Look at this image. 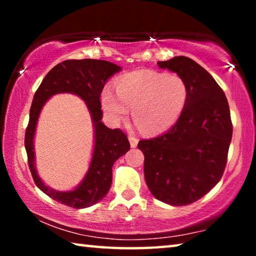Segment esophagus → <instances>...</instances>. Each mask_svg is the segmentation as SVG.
Instances as JSON below:
<instances>
[{
    "instance_id": "esophagus-1",
    "label": "esophagus",
    "mask_w": 256,
    "mask_h": 256,
    "mask_svg": "<svg viewBox=\"0 0 256 256\" xmlns=\"http://www.w3.org/2000/svg\"><path fill=\"white\" fill-rule=\"evenodd\" d=\"M128 141H130V144H131L132 148H136L138 144V138L136 136H134L133 134H128Z\"/></svg>"
}]
</instances>
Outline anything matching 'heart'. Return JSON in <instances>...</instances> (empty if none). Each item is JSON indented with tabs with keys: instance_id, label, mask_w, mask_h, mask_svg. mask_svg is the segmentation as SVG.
Returning a JSON list of instances; mask_svg holds the SVG:
<instances>
[{
	"instance_id": "heart-1",
	"label": "heart",
	"mask_w": 256,
	"mask_h": 256,
	"mask_svg": "<svg viewBox=\"0 0 256 256\" xmlns=\"http://www.w3.org/2000/svg\"><path fill=\"white\" fill-rule=\"evenodd\" d=\"M116 94L107 88L102 105L107 118L120 124L132 108L133 118L146 132L159 133L172 128L188 102V86L177 74L152 70L134 71L116 81Z\"/></svg>"
}]
</instances>
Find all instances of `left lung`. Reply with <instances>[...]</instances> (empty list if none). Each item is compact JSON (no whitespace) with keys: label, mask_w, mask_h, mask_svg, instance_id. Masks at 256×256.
<instances>
[{"label":"left lung","mask_w":256,"mask_h":256,"mask_svg":"<svg viewBox=\"0 0 256 256\" xmlns=\"http://www.w3.org/2000/svg\"><path fill=\"white\" fill-rule=\"evenodd\" d=\"M183 78L190 96L183 114L170 131L138 148L144 154L150 192L170 206H188L204 196L222 180L232 136L226 94L196 60L176 56L158 62Z\"/></svg>","instance_id":"1"}]
</instances>
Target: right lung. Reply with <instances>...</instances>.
I'll return each mask as SVG.
<instances>
[{"instance_id":"right-lung-1","label":"right lung","mask_w":256,"mask_h":256,"mask_svg":"<svg viewBox=\"0 0 256 256\" xmlns=\"http://www.w3.org/2000/svg\"><path fill=\"white\" fill-rule=\"evenodd\" d=\"M120 70V66L102 60H63L47 73L34 92L24 134L29 170L38 188L64 206L82 209L102 200L112 185V164L130 150L126 134L120 128H108L102 122L100 94L104 86L112 76ZM63 92L74 93L86 102L95 128V146L90 170L82 183L74 190L68 192L52 190L44 184L34 166L33 151L34 132L42 106L52 96Z\"/></svg>"}]
</instances>
